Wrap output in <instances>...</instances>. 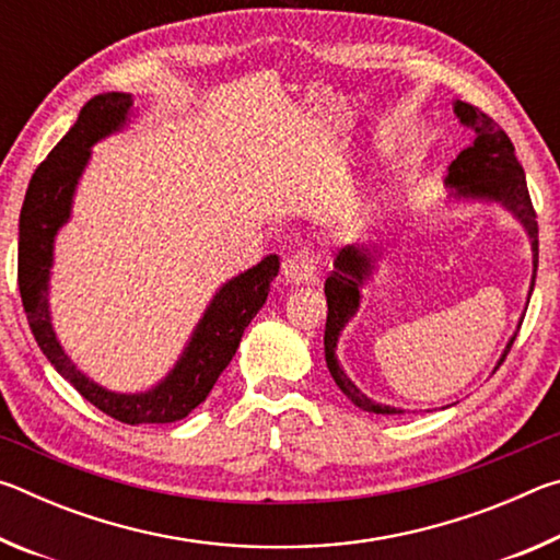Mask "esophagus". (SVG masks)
<instances>
[{"instance_id":"1","label":"esophagus","mask_w":560,"mask_h":560,"mask_svg":"<svg viewBox=\"0 0 560 560\" xmlns=\"http://www.w3.org/2000/svg\"><path fill=\"white\" fill-rule=\"evenodd\" d=\"M283 277L289 283H314L318 279V254L311 246L296 249L283 261Z\"/></svg>"}]
</instances>
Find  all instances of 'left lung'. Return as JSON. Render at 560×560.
Listing matches in <instances>:
<instances>
[{
	"mask_svg": "<svg viewBox=\"0 0 560 560\" xmlns=\"http://www.w3.org/2000/svg\"><path fill=\"white\" fill-rule=\"evenodd\" d=\"M454 113H457L459 120L471 130V143L462 150L457 160H452L447 185L459 187L462 195L471 197H489V200H497L506 205L511 212H514L521 222H524L528 236L534 242V281H536V269H538V222H536V210L534 202H530L528 187H526V175L524 167L516 160L514 143H511L509 136L499 128L494 118H489L485 110L477 106H469V103L457 101L454 103ZM334 271L326 279V301H328V318H326V363L328 371L334 375L336 385L340 387L350 402L358 405L360 410L375 412V415H400L402 410H395L390 405H377L358 390V387L348 381L346 373L340 371L336 360V343L340 328L348 324V318L355 314L360 303V283L371 273L373 257L368 249H360V246H343L336 254ZM530 291H534V283H530ZM516 336L509 340V346L501 355L499 365L504 363L511 346H514Z\"/></svg>",
	"mask_w": 560,
	"mask_h": 560,
	"instance_id": "1",
	"label": "left lung"
}]
</instances>
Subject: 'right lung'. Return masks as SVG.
<instances>
[{
    "label": "right lung",
    "instance_id": "1",
    "mask_svg": "<svg viewBox=\"0 0 560 560\" xmlns=\"http://www.w3.org/2000/svg\"><path fill=\"white\" fill-rule=\"evenodd\" d=\"M132 98L128 93H106L91 98L81 108L73 128L56 143L44 163L34 170L26 187L22 214H19V293L26 311V320L51 365L101 412L126 424H163L183 420L200 405L230 365L244 328L259 314L269 296V283L279 271V257L271 254L257 267L224 283L197 326L192 340L185 348L175 371L145 395H116L91 383L56 340L49 320L51 246L59 226L69 220L73 187L81 170L86 167L91 145L98 138L118 130L128 118Z\"/></svg>",
    "mask_w": 560,
    "mask_h": 560
}]
</instances>
